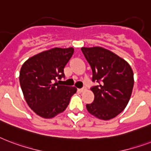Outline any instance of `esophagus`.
<instances>
[{
	"instance_id": "esophagus-1",
	"label": "esophagus",
	"mask_w": 151,
	"mask_h": 151,
	"mask_svg": "<svg viewBox=\"0 0 151 151\" xmlns=\"http://www.w3.org/2000/svg\"><path fill=\"white\" fill-rule=\"evenodd\" d=\"M85 91H86V88H85V87H83V88H81V89H78V91L80 92V93Z\"/></svg>"
}]
</instances>
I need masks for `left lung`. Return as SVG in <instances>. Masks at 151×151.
<instances>
[{"mask_svg":"<svg viewBox=\"0 0 151 151\" xmlns=\"http://www.w3.org/2000/svg\"><path fill=\"white\" fill-rule=\"evenodd\" d=\"M84 57L91 65L92 81L98 86L91 88L94 101L86 104L91 115L107 120L120 113L130 100L134 74L126 60L105 48L82 47Z\"/></svg>","mask_w":151,"mask_h":151,"instance_id":"8db88e82","label":"left lung"}]
</instances>
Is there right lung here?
Listing matches in <instances>:
<instances>
[{
	"label": "right lung",
	"instance_id": "add662e5",
	"mask_svg": "<svg viewBox=\"0 0 151 151\" xmlns=\"http://www.w3.org/2000/svg\"><path fill=\"white\" fill-rule=\"evenodd\" d=\"M74 49L52 48L26 60L19 72V83L29 107L41 117L52 118L66 109L76 93L75 86H64V68Z\"/></svg>",
	"mask_w": 151,
	"mask_h": 151
}]
</instances>
